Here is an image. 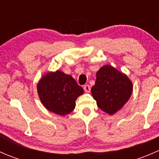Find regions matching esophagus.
Masks as SVG:
<instances>
[{
    "label": "esophagus",
    "mask_w": 159,
    "mask_h": 159,
    "mask_svg": "<svg viewBox=\"0 0 159 159\" xmlns=\"http://www.w3.org/2000/svg\"><path fill=\"white\" fill-rule=\"evenodd\" d=\"M84 91L87 93H89L90 90H91V89H90V86L88 85V84H86V85L84 86Z\"/></svg>",
    "instance_id": "1"
}]
</instances>
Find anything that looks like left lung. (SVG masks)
<instances>
[{
    "mask_svg": "<svg viewBox=\"0 0 159 159\" xmlns=\"http://www.w3.org/2000/svg\"><path fill=\"white\" fill-rule=\"evenodd\" d=\"M133 84L125 74L111 65H104L96 73L91 94L100 109L113 115L123 108L131 98Z\"/></svg>",
    "mask_w": 159,
    "mask_h": 159,
    "instance_id": "obj_1",
    "label": "left lung"
}]
</instances>
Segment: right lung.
<instances>
[{"label": "right lung", "instance_id": "right-lung-1", "mask_svg": "<svg viewBox=\"0 0 159 159\" xmlns=\"http://www.w3.org/2000/svg\"><path fill=\"white\" fill-rule=\"evenodd\" d=\"M37 90L42 105L50 111L61 116L75 109V101L84 93L70 75L59 70L42 75Z\"/></svg>", "mask_w": 159, "mask_h": 159}]
</instances>
